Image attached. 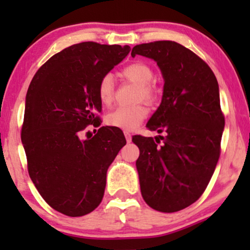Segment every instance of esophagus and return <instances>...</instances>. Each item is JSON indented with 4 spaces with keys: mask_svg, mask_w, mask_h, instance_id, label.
I'll use <instances>...</instances> for the list:
<instances>
[{
    "mask_svg": "<svg viewBox=\"0 0 250 250\" xmlns=\"http://www.w3.org/2000/svg\"><path fill=\"white\" fill-rule=\"evenodd\" d=\"M125 140H127L128 143L131 141V134L130 133H128V131H125Z\"/></svg>",
    "mask_w": 250,
    "mask_h": 250,
    "instance_id": "1",
    "label": "esophagus"
}]
</instances>
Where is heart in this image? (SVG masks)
<instances>
[{"mask_svg": "<svg viewBox=\"0 0 250 250\" xmlns=\"http://www.w3.org/2000/svg\"><path fill=\"white\" fill-rule=\"evenodd\" d=\"M123 79L139 84L136 93V101L145 100L147 103H154L159 97V90L153 82L154 69L146 62H133L125 67L121 71ZM97 96L100 102L105 107L113 104L115 100V83L110 74H105L100 79L97 84ZM148 116V108L143 103L129 105V107H117L108 114L105 121L111 127L123 130H133L141 125Z\"/></svg>", "mask_w": 250, "mask_h": 250, "instance_id": "b5f03b06", "label": "heart"}]
</instances>
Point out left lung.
I'll return each instance as SVG.
<instances>
[{
  "mask_svg": "<svg viewBox=\"0 0 250 250\" xmlns=\"http://www.w3.org/2000/svg\"><path fill=\"white\" fill-rule=\"evenodd\" d=\"M135 55L156 61L165 79L162 102L147 123L165 136L133 137L141 194L155 210L174 213L200 199L219 161L225 128L219 84L207 63L180 43H142Z\"/></svg>",
  "mask_w": 250,
  "mask_h": 250,
  "instance_id": "1",
  "label": "left lung"
}]
</instances>
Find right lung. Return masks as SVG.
Returning <instances> with one entry per match:
<instances>
[{"label": "right lung", "mask_w": 250, "mask_h": 250, "mask_svg": "<svg viewBox=\"0 0 250 250\" xmlns=\"http://www.w3.org/2000/svg\"><path fill=\"white\" fill-rule=\"evenodd\" d=\"M129 45L82 42L51 56L25 97L21 140L28 173L43 200L67 216L101 203L107 170L125 145L116 127H101L100 79L128 55ZM88 125L94 137L84 139Z\"/></svg>", "instance_id": "obj_1"}]
</instances>
